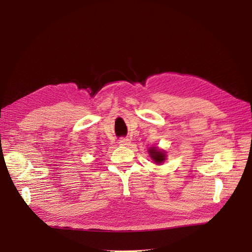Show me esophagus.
I'll list each match as a JSON object with an SVG mask.
<instances>
[{
    "mask_svg": "<svg viewBox=\"0 0 252 252\" xmlns=\"http://www.w3.org/2000/svg\"><path fill=\"white\" fill-rule=\"evenodd\" d=\"M119 144L122 145V146H126V145L130 144V141H129V140L126 139V138H122V139L119 140Z\"/></svg>",
    "mask_w": 252,
    "mask_h": 252,
    "instance_id": "34e87169",
    "label": "esophagus"
}]
</instances>
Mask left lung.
Wrapping results in <instances>:
<instances>
[{
  "label": "left lung",
  "instance_id": "1",
  "mask_svg": "<svg viewBox=\"0 0 252 252\" xmlns=\"http://www.w3.org/2000/svg\"><path fill=\"white\" fill-rule=\"evenodd\" d=\"M148 154L152 159V162L157 165H162L167 158V152L164 149L158 148V146L149 147Z\"/></svg>",
  "mask_w": 252,
  "mask_h": 252
}]
</instances>
